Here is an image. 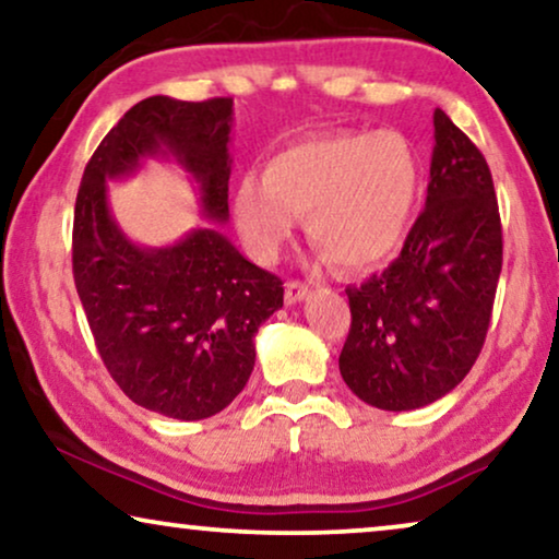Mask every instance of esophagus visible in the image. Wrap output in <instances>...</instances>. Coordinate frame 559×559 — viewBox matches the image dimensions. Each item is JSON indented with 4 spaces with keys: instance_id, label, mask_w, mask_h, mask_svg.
<instances>
[{
    "instance_id": "34e87169",
    "label": "esophagus",
    "mask_w": 559,
    "mask_h": 559,
    "mask_svg": "<svg viewBox=\"0 0 559 559\" xmlns=\"http://www.w3.org/2000/svg\"><path fill=\"white\" fill-rule=\"evenodd\" d=\"M308 293H310V287L305 285V282L289 280L287 285H285V302H287V305L300 302V300H305V297H308Z\"/></svg>"
}]
</instances>
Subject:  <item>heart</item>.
<instances>
[{"mask_svg":"<svg viewBox=\"0 0 559 559\" xmlns=\"http://www.w3.org/2000/svg\"><path fill=\"white\" fill-rule=\"evenodd\" d=\"M423 157L394 129H333L266 159L264 178L234 190L236 226L259 259H274L308 216V236L338 266L364 270L407 236L423 195Z\"/></svg>","mask_w":559,"mask_h":559,"instance_id":"heart-1","label":"heart"}]
</instances>
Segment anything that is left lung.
I'll return each instance as SVG.
<instances>
[{
    "label": "left lung",
    "instance_id": "1",
    "mask_svg": "<svg viewBox=\"0 0 559 559\" xmlns=\"http://www.w3.org/2000/svg\"><path fill=\"white\" fill-rule=\"evenodd\" d=\"M425 211L402 254L348 287L341 377L358 400L407 412L461 384L484 348L503 262L501 216L480 150L435 109Z\"/></svg>",
    "mask_w": 559,
    "mask_h": 559
}]
</instances>
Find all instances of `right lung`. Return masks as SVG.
<instances>
[{"label": "right lung", "mask_w": 559, "mask_h": 559, "mask_svg": "<svg viewBox=\"0 0 559 559\" xmlns=\"http://www.w3.org/2000/svg\"><path fill=\"white\" fill-rule=\"evenodd\" d=\"M234 98L134 104L88 159L73 213V280L98 356L121 392L173 419L216 415L247 386L254 333L282 308V280L218 228L165 249L136 247L106 203V180L173 155L201 186L203 213L228 218Z\"/></svg>", "instance_id": "obj_1"}]
</instances>
